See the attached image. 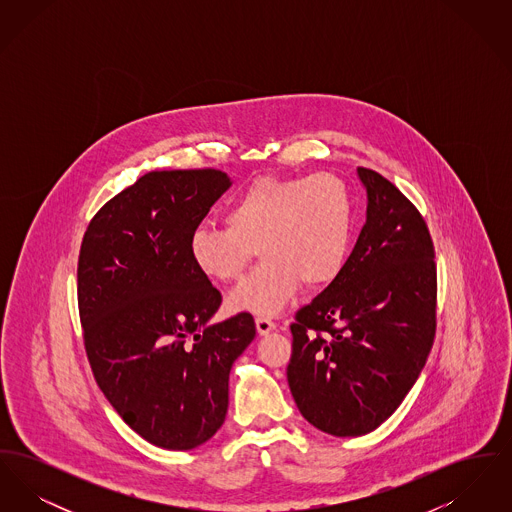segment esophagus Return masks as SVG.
Returning <instances> with one entry per match:
<instances>
[{"mask_svg": "<svg viewBox=\"0 0 512 512\" xmlns=\"http://www.w3.org/2000/svg\"><path fill=\"white\" fill-rule=\"evenodd\" d=\"M255 326H257V332L261 336H267L272 330H276V322H272L270 318L265 317L255 318Z\"/></svg>", "mask_w": 512, "mask_h": 512, "instance_id": "34e87169", "label": "esophagus"}]
</instances>
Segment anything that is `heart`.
I'll return each instance as SVG.
<instances>
[{"label": "heart", "mask_w": 512, "mask_h": 512, "mask_svg": "<svg viewBox=\"0 0 512 512\" xmlns=\"http://www.w3.org/2000/svg\"><path fill=\"white\" fill-rule=\"evenodd\" d=\"M226 226H199L190 240L195 267L211 280H242L255 257L263 265L230 295L234 311L274 317L288 307L299 282H332L345 261L353 201L334 174L297 178L263 176L236 195Z\"/></svg>", "instance_id": "obj_1"}]
</instances>
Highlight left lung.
<instances>
[{"label":"left lung","instance_id":"8db88e82","mask_svg":"<svg viewBox=\"0 0 512 512\" xmlns=\"http://www.w3.org/2000/svg\"><path fill=\"white\" fill-rule=\"evenodd\" d=\"M366 222L328 288L297 311L288 384L318 430L355 438L401 405L436 336V263L428 226L382 174L359 167Z\"/></svg>","mask_w":512,"mask_h":512}]
</instances>
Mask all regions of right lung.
Instances as JSON below:
<instances>
[{
	"mask_svg": "<svg viewBox=\"0 0 512 512\" xmlns=\"http://www.w3.org/2000/svg\"><path fill=\"white\" fill-rule=\"evenodd\" d=\"M230 186L217 169L147 172L99 209L80 245L78 311L94 378L122 420L163 449L217 434L230 368L255 338L249 313L209 322L222 295L190 255Z\"/></svg>",
	"mask_w": 512,
	"mask_h": 512,
	"instance_id": "obj_1",
	"label": "right lung"
}]
</instances>
